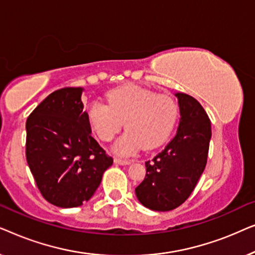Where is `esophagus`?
I'll return each instance as SVG.
<instances>
[{
  "label": "esophagus",
  "mask_w": 255,
  "mask_h": 255,
  "mask_svg": "<svg viewBox=\"0 0 255 255\" xmlns=\"http://www.w3.org/2000/svg\"><path fill=\"white\" fill-rule=\"evenodd\" d=\"M115 163H117V165H128V163H131V160L116 158L115 159Z\"/></svg>",
  "instance_id": "34e87169"
}]
</instances>
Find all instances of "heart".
<instances>
[{
  "label": "heart",
  "mask_w": 255,
  "mask_h": 255,
  "mask_svg": "<svg viewBox=\"0 0 255 255\" xmlns=\"http://www.w3.org/2000/svg\"><path fill=\"white\" fill-rule=\"evenodd\" d=\"M107 104L93 102L88 121L102 141L113 140L124 127L127 131L115 142L114 151L121 155L139 149H154L172 133L177 118L175 100L166 94L135 85H125L107 94Z\"/></svg>",
  "instance_id": "heart-1"
}]
</instances>
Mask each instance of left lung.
<instances>
[{"label":"left lung","instance_id":"obj_1","mask_svg":"<svg viewBox=\"0 0 255 255\" xmlns=\"http://www.w3.org/2000/svg\"><path fill=\"white\" fill-rule=\"evenodd\" d=\"M180 107L176 134L165 149L146 161V176L135 188V196L144 207L169 211L180 207L193 193L207 165L211 123L197 100L175 94Z\"/></svg>","mask_w":255,"mask_h":255}]
</instances>
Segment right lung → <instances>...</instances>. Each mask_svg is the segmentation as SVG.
<instances>
[{
    "instance_id": "obj_1",
    "label": "right lung",
    "mask_w": 255,
    "mask_h": 255,
    "mask_svg": "<svg viewBox=\"0 0 255 255\" xmlns=\"http://www.w3.org/2000/svg\"><path fill=\"white\" fill-rule=\"evenodd\" d=\"M83 88L50 94L26 121V161L40 194L55 207L89 201L114 160L92 137Z\"/></svg>"
}]
</instances>
